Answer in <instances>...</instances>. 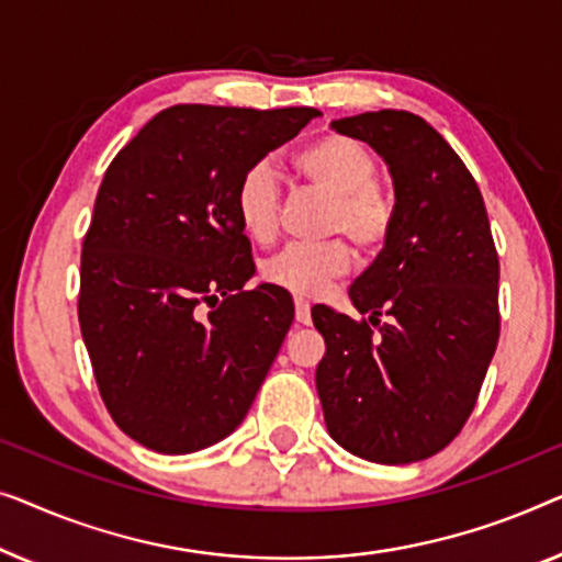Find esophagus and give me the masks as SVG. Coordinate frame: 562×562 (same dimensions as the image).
<instances>
[{"label":"esophagus","instance_id":"34e87169","mask_svg":"<svg viewBox=\"0 0 562 562\" xmlns=\"http://www.w3.org/2000/svg\"><path fill=\"white\" fill-rule=\"evenodd\" d=\"M295 321L300 326H311V305L303 297H295Z\"/></svg>","mask_w":562,"mask_h":562}]
</instances>
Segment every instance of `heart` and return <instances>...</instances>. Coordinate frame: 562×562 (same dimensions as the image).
Masks as SVG:
<instances>
[{"mask_svg": "<svg viewBox=\"0 0 562 562\" xmlns=\"http://www.w3.org/2000/svg\"><path fill=\"white\" fill-rule=\"evenodd\" d=\"M295 168L307 183L330 195L328 232H341L363 255L386 241L394 224L392 195L374 183L376 160L361 142L344 134H326L295 155ZM280 183L270 162L244 172L234 193V211L241 232L255 241H270L278 228ZM349 270V249L341 241L288 244L262 262L270 284L313 297L330 280Z\"/></svg>", "mask_w": 562, "mask_h": 562, "instance_id": "heart-1", "label": "heart"}]
</instances>
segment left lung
<instances>
[{
  "mask_svg": "<svg viewBox=\"0 0 562 562\" xmlns=\"http://www.w3.org/2000/svg\"><path fill=\"white\" fill-rule=\"evenodd\" d=\"M330 130L386 162L394 224L349 290L369 321L313 307L326 338L315 369L323 417L363 461L415 463L446 448L476 405L499 341V257L476 180L428 122L384 109ZM379 314L387 323L374 335Z\"/></svg>",
  "mask_w": 562,
  "mask_h": 562,
  "instance_id": "1",
  "label": "left lung"
}]
</instances>
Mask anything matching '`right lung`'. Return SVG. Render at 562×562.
Returning a JSON list of instances; mask_svg holds the SVG:
<instances>
[{"mask_svg": "<svg viewBox=\"0 0 562 562\" xmlns=\"http://www.w3.org/2000/svg\"><path fill=\"white\" fill-rule=\"evenodd\" d=\"M315 116L311 106H170L106 168L83 239L78 321L106 409L145 448L195 453L247 417L295 307L278 284L244 290L255 262L234 193Z\"/></svg>", "mask_w": 562, "mask_h": 562, "instance_id": "obj_1", "label": "right lung"}]
</instances>
